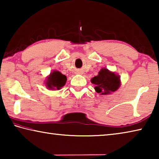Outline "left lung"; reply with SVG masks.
I'll return each instance as SVG.
<instances>
[{
    "label": "left lung",
    "instance_id": "8db88e82",
    "mask_svg": "<svg viewBox=\"0 0 159 159\" xmlns=\"http://www.w3.org/2000/svg\"><path fill=\"white\" fill-rule=\"evenodd\" d=\"M91 83L95 85L96 92L101 95H108L115 92L120 85V76L106 68H102L98 76L91 79Z\"/></svg>",
    "mask_w": 159,
    "mask_h": 159
}]
</instances>
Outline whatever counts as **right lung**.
Here are the masks:
<instances>
[{
    "label": "right lung",
    "instance_id": "right-lung-1",
    "mask_svg": "<svg viewBox=\"0 0 159 159\" xmlns=\"http://www.w3.org/2000/svg\"><path fill=\"white\" fill-rule=\"evenodd\" d=\"M66 76L58 71H53L50 73L46 80V86L51 90H60L65 85Z\"/></svg>",
    "mask_w": 159,
    "mask_h": 159
}]
</instances>
